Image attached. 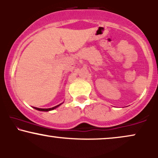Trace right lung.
<instances>
[{"mask_svg":"<svg viewBox=\"0 0 158 158\" xmlns=\"http://www.w3.org/2000/svg\"><path fill=\"white\" fill-rule=\"evenodd\" d=\"M61 104L58 105V106H56L55 107H53V108H35V107H33L36 110H41V111H48V110H53L55 109V108H57V107H59V106H60Z\"/></svg>","mask_w":158,"mask_h":158,"instance_id":"right-lung-1","label":"right lung"}]
</instances>
